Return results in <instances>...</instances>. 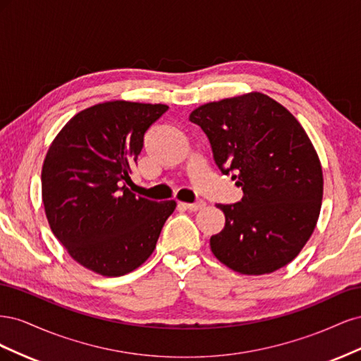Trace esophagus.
Wrapping results in <instances>:
<instances>
[{"mask_svg": "<svg viewBox=\"0 0 361 361\" xmlns=\"http://www.w3.org/2000/svg\"><path fill=\"white\" fill-rule=\"evenodd\" d=\"M182 204H183V207H187V209H190V211H200L206 206V203L203 200L194 202V203H182Z\"/></svg>", "mask_w": 361, "mask_h": 361, "instance_id": "1", "label": "esophagus"}]
</instances>
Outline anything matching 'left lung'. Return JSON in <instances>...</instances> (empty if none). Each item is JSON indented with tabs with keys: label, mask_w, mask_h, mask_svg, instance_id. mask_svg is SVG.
Masks as SVG:
<instances>
[{
	"label": "left lung",
	"mask_w": 361,
	"mask_h": 361,
	"mask_svg": "<svg viewBox=\"0 0 361 361\" xmlns=\"http://www.w3.org/2000/svg\"><path fill=\"white\" fill-rule=\"evenodd\" d=\"M190 120L244 192L238 203L216 204L226 224L211 236L214 256L247 276L288 265L314 231L324 191L318 154L298 120L257 92L204 104Z\"/></svg>",
	"instance_id": "8db88e82"
}]
</instances>
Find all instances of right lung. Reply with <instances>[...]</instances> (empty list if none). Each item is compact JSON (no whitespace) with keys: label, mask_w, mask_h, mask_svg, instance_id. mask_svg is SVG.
Listing matches in <instances>:
<instances>
[{"label":"right lung","mask_w":361,"mask_h":361,"mask_svg":"<svg viewBox=\"0 0 361 361\" xmlns=\"http://www.w3.org/2000/svg\"><path fill=\"white\" fill-rule=\"evenodd\" d=\"M162 104L113 101L73 116L54 138L42 167V200L52 233L84 268L105 277L134 271L157 247L176 202L130 192L146 130Z\"/></svg>","instance_id":"right-lung-1"}]
</instances>
